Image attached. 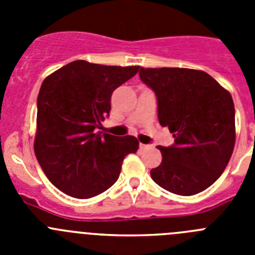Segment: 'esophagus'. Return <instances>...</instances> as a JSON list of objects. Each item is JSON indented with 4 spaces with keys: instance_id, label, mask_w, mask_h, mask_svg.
<instances>
[{
    "instance_id": "obj_1",
    "label": "esophagus",
    "mask_w": 255,
    "mask_h": 255,
    "mask_svg": "<svg viewBox=\"0 0 255 255\" xmlns=\"http://www.w3.org/2000/svg\"><path fill=\"white\" fill-rule=\"evenodd\" d=\"M139 147H140L141 150H145V149H148V148H152V145H150V144L140 143V145H139Z\"/></svg>"
}]
</instances>
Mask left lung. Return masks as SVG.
<instances>
[{"label":"left lung","instance_id":"obj_1","mask_svg":"<svg viewBox=\"0 0 255 255\" xmlns=\"http://www.w3.org/2000/svg\"><path fill=\"white\" fill-rule=\"evenodd\" d=\"M139 76L155 93L159 124L175 138L171 147H158L162 162L150 170L153 181L177 195L206 190L233 154V97L202 70L140 67Z\"/></svg>","mask_w":255,"mask_h":255}]
</instances>
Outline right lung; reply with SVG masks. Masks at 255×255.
I'll use <instances>...</instances> for the list:
<instances>
[{
  "label": "right lung",
  "instance_id": "1",
  "mask_svg": "<svg viewBox=\"0 0 255 255\" xmlns=\"http://www.w3.org/2000/svg\"><path fill=\"white\" fill-rule=\"evenodd\" d=\"M139 66H106L76 60L47 76L37 100L34 152L49 181L70 197L88 199L111 188L135 136L102 134L111 96Z\"/></svg>",
  "mask_w": 255,
  "mask_h": 255
}]
</instances>
